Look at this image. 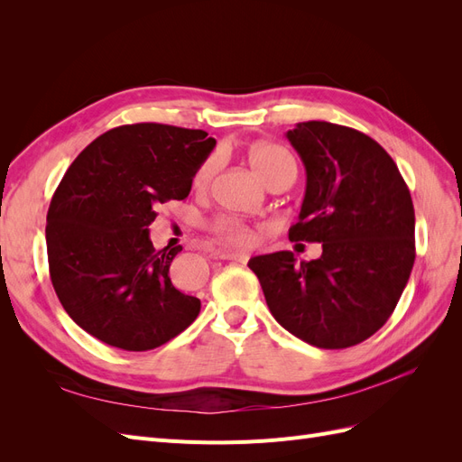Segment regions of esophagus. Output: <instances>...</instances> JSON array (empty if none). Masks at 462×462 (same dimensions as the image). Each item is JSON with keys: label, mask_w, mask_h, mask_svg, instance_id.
Segmentation results:
<instances>
[{"label": "esophagus", "mask_w": 462, "mask_h": 462, "mask_svg": "<svg viewBox=\"0 0 462 462\" xmlns=\"http://www.w3.org/2000/svg\"><path fill=\"white\" fill-rule=\"evenodd\" d=\"M219 258H223V260H233V262H246L248 260V254H245V253H231V250H219Z\"/></svg>", "instance_id": "34e87169"}]
</instances>
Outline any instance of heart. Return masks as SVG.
<instances>
[{"instance_id": "heart-1", "label": "heart", "mask_w": 462, "mask_h": 462, "mask_svg": "<svg viewBox=\"0 0 462 462\" xmlns=\"http://www.w3.org/2000/svg\"><path fill=\"white\" fill-rule=\"evenodd\" d=\"M248 162L265 185H272L273 180L282 179L285 175H297V163L292 160L291 153L285 148L272 143H262L250 148ZM217 167H219L217 156H209L206 162H202V165L199 167L192 179L194 189L199 190L208 189L217 171ZM214 229L231 245L246 246L254 243V231L248 226H245L243 221L219 219L216 221Z\"/></svg>"}]
</instances>
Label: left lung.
<instances>
[{
  "label": "left lung",
  "mask_w": 462,
  "mask_h": 462,
  "mask_svg": "<svg viewBox=\"0 0 462 462\" xmlns=\"http://www.w3.org/2000/svg\"><path fill=\"white\" fill-rule=\"evenodd\" d=\"M306 170L289 241L321 243L318 260L289 250L254 256L273 318L318 348H346L380 329L414 263V206L395 162L368 134L328 121L287 131Z\"/></svg>",
  "instance_id": "1"
}]
</instances>
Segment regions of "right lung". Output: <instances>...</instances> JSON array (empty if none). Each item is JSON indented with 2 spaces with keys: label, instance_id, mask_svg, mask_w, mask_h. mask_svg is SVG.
Returning <instances> with one entry per match:
<instances>
[{
  "label": "right lung",
  "instance_id": "1",
  "mask_svg": "<svg viewBox=\"0 0 462 462\" xmlns=\"http://www.w3.org/2000/svg\"><path fill=\"white\" fill-rule=\"evenodd\" d=\"M216 141L200 129L136 123L97 136L63 175L48 209L50 277L79 328L123 351H150L185 331L200 300L173 287L183 246L156 250L160 204L185 200Z\"/></svg>",
  "mask_w": 462,
  "mask_h": 462
}]
</instances>
